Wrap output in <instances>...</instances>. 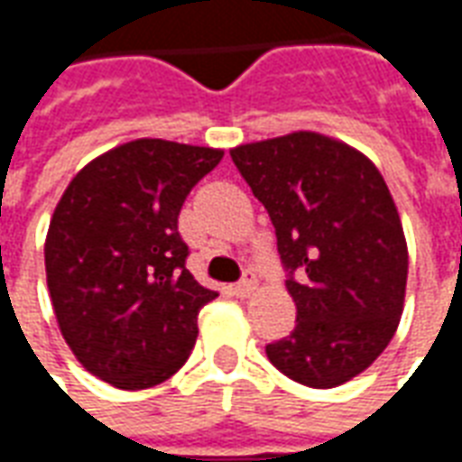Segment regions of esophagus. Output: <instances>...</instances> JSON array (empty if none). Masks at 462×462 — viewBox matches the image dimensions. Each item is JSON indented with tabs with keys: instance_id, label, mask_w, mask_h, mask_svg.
I'll return each mask as SVG.
<instances>
[{
	"instance_id": "1",
	"label": "esophagus",
	"mask_w": 462,
	"mask_h": 462,
	"mask_svg": "<svg viewBox=\"0 0 462 462\" xmlns=\"http://www.w3.org/2000/svg\"><path fill=\"white\" fill-rule=\"evenodd\" d=\"M257 290V280H254V274H252L250 270L245 272V277H242L235 287H232V291L237 294V297H250L252 291Z\"/></svg>"
}]
</instances>
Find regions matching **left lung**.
I'll return each mask as SVG.
<instances>
[{
	"instance_id": "1",
	"label": "left lung",
	"mask_w": 462,
	"mask_h": 462,
	"mask_svg": "<svg viewBox=\"0 0 462 462\" xmlns=\"http://www.w3.org/2000/svg\"><path fill=\"white\" fill-rule=\"evenodd\" d=\"M230 155L270 212L297 304V327L267 358L301 386H341L381 356L403 314L408 247L386 180L364 152L314 131Z\"/></svg>"
}]
</instances>
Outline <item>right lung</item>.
Listing matches in <instances>:
<instances>
[{"mask_svg": "<svg viewBox=\"0 0 462 462\" xmlns=\"http://www.w3.org/2000/svg\"><path fill=\"white\" fill-rule=\"evenodd\" d=\"M225 151L138 138L84 165L44 242L61 337L106 383L143 391L188 361L198 311L217 297L185 270L178 215Z\"/></svg>", "mask_w": 462, "mask_h": 462, "instance_id": "add662e5", "label": "right lung"}]
</instances>
